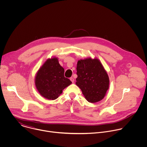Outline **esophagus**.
I'll return each mask as SVG.
<instances>
[{
	"mask_svg": "<svg viewBox=\"0 0 147 147\" xmlns=\"http://www.w3.org/2000/svg\"><path fill=\"white\" fill-rule=\"evenodd\" d=\"M70 81L73 83L74 82V78H73V77H71L70 78Z\"/></svg>",
	"mask_w": 147,
	"mask_h": 147,
	"instance_id": "1",
	"label": "esophagus"
}]
</instances>
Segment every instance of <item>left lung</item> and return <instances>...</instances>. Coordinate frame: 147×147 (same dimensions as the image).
Instances as JSON below:
<instances>
[{
	"label": "left lung",
	"instance_id": "left-lung-1",
	"mask_svg": "<svg viewBox=\"0 0 147 147\" xmlns=\"http://www.w3.org/2000/svg\"><path fill=\"white\" fill-rule=\"evenodd\" d=\"M77 75L76 85L89 102L95 103L104 98L109 88V79L98 59L78 60Z\"/></svg>",
	"mask_w": 147,
	"mask_h": 147
}]
</instances>
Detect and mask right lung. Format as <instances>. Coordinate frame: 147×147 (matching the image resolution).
I'll return each mask as SVG.
<instances>
[{
    "mask_svg": "<svg viewBox=\"0 0 147 147\" xmlns=\"http://www.w3.org/2000/svg\"><path fill=\"white\" fill-rule=\"evenodd\" d=\"M65 69L59 63L58 59H48L36 73L35 86L39 93L44 98L54 100L59 97L71 81L64 76Z\"/></svg>",
    "mask_w": 147,
    "mask_h": 147,
    "instance_id": "right-lung-1",
    "label": "right lung"
}]
</instances>
